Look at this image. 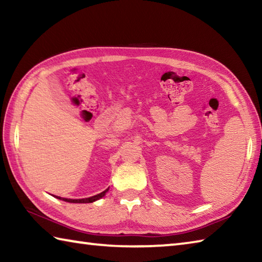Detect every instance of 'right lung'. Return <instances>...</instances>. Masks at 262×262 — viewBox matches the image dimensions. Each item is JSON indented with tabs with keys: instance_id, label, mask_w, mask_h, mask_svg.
Here are the masks:
<instances>
[{
	"instance_id": "1",
	"label": "right lung",
	"mask_w": 262,
	"mask_h": 262,
	"mask_svg": "<svg viewBox=\"0 0 262 262\" xmlns=\"http://www.w3.org/2000/svg\"><path fill=\"white\" fill-rule=\"evenodd\" d=\"M108 190H109V188L105 189L104 191L96 194V196H92V197H89V198H83V199H68V198H62V197H58V196H55V197L58 198V199H62V200H64V202H68V203L86 204V203H93V202H96V200H98V199H100V198H102V197L104 196V194H105V192H107Z\"/></svg>"
}]
</instances>
